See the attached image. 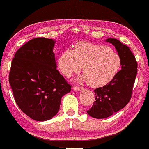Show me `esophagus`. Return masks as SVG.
Listing matches in <instances>:
<instances>
[{
  "label": "esophagus",
  "mask_w": 149,
  "mask_h": 149,
  "mask_svg": "<svg viewBox=\"0 0 149 149\" xmlns=\"http://www.w3.org/2000/svg\"><path fill=\"white\" fill-rule=\"evenodd\" d=\"M82 89H83V88H82V87H80V86H74V87H73V89H74L75 91H80V90H81Z\"/></svg>",
  "instance_id": "34e87169"
}]
</instances>
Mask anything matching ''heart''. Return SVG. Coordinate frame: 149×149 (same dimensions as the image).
I'll return each mask as SVG.
<instances>
[{
  "label": "heart",
  "mask_w": 149,
  "mask_h": 149,
  "mask_svg": "<svg viewBox=\"0 0 149 149\" xmlns=\"http://www.w3.org/2000/svg\"><path fill=\"white\" fill-rule=\"evenodd\" d=\"M121 58L107 46L86 42L66 49L58 61L59 69L66 77L77 74L83 65V79L92 87L105 86L114 78L121 67Z\"/></svg>",
  "instance_id": "1"
}]
</instances>
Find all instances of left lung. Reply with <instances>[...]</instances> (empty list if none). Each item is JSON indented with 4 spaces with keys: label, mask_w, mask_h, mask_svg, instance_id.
Instances as JSON below:
<instances>
[{
    "label": "left lung",
    "mask_w": 149,
    "mask_h": 149,
    "mask_svg": "<svg viewBox=\"0 0 149 149\" xmlns=\"http://www.w3.org/2000/svg\"><path fill=\"white\" fill-rule=\"evenodd\" d=\"M106 42L116 48L121 58V70L108 84L94 90L95 101L87 113L96 119L110 117L125 107L131 98L137 74V62L129 47L115 38H108Z\"/></svg>",
    "instance_id": "left-lung-1"
}]
</instances>
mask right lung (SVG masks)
Masks as SVG:
<instances>
[{
  "instance_id": "1",
  "label": "right lung",
  "mask_w": 149,
  "mask_h": 149,
  "mask_svg": "<svg viewBox=\"0 0 149 149\" xmlns=\"http://www.w3.org/2000/svg\"><path fill=\"white\" fill-rule=\"evenodd\" d=\"M55 41L46 38L30 40L13 59L9 83L16 104L31 119H51L60 109L61 98L72 86L56 69Z\"/></svg>"
}]
</instances>
